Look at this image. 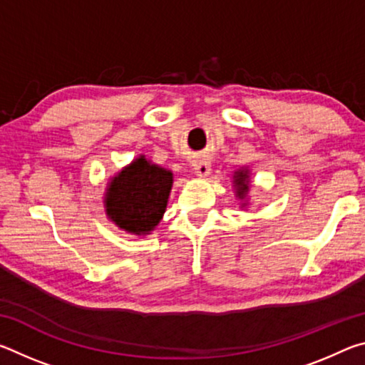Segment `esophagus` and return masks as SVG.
I'll return each instance as SVG.
<instances>
[{"label":"esophagus","instance_id":"esophagus-1","mask_svg":"<svg viewBox=\"0 0 365 365\" xmlns=\"http://www.w3.org/2000/svg\"><path fill=\"white\" fill-rule=\"evenodd\" d=\"M193 170L196 175L205 177L209 174V170H211V165H209L207 160H197V163L193 164Z\"/></svg>","mask_w":365,"mask_h":365}]
</instances>
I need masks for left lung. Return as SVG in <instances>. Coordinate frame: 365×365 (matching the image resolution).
Masks as SVG:
<instances>
[{"label":"left lung","instance_id":"1","mask_svg":"<svg viewBox=\"0 0 365 365\" xmlns=\"http://www.w3.org/2000/svg\"><path fill=\"white\" fill-rule=\"evenodd\" d=\"M235 187H237V193L240 197H243L250 190V182H248V172L246 170H238L235 172Z\"/></svg>","mask_w":365,"mask_h":365}]
</instances>
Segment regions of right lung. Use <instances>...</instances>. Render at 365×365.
Listing matches in <instances>:
<instances>
[{
  "mask_svg": "<svg viewBox=\"0 0 365 365\" xmlns=\"http://www.w3.org/2000/svg\"><path fill=\"white\" fill-rule=\"evenodd\" d=\"M170 188L172 172L140 156L110 182L106 212L123 230L148 233L163 217Z\"/></svg>",
  "mask_w": 365,
  "mask_h": 365,
  "instance_id": "1",
  "label": "right lung"
}]
</instances>
